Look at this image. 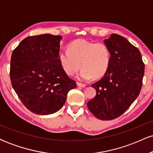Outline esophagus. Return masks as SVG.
<instances>
[{"instance_id":"34e87169","label":"esophagus","mask_w":153,"mask_h":153,"mask_svg":"<svg viewBox=\"0 0 153 153\" xmlns=\"http://www.w3.org/2000/svg\"><path fill=\"white\" fill-rule=\"evenodd\" d=\"M77 85H78V87H81V88H85L86 86V85L85 84H82L81 82H77Z\"/></svg>"}]
</instances>
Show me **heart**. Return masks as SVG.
Returning a JSON list of instances; mask_svg holds the SVG:
<instances>
[{"mask_svg": "<svg viewBox=\"0 0 153 153\" xmlns=\"http://www.w3.org/2000/svg\"><path fill=\"white\" fill-rule=\"evenodd\" d=\"M59 61L63 71L68 75L76 73L82 80L100 78L106 74L109 68L111 52L103 43H95L85 39H77L68 46V51H61Z\"/></svg>", "mask_w": 153, "mask_h": 153, "instance_id": "1", "label": "heart"}]
</instances>
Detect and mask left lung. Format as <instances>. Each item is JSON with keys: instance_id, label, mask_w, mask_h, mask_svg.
<instances>
[{"instance_id": "8db88e82", "label": "left lung", "mask_w": 153, "mask_h": 153, "mask_svg": "<svg viewBox=\"0 0 153 153\" xmlns=\"http://www.w3.org/2000/svg\"><path fill=\"white\" fill-rule=\"evenodd\" d=\"M111 52L108 71L92 84L96 96L87 106L96 118L111 120L121 116L137 98L143 85L145 65L140 50L117 34L103 41Z\"/></svg>"}]
</instances>
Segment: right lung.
Here are the masks:
<instances>
[{"instance_id": "add662e5", "label": "right lung", "mask_w": 153, "mask_h": 153, "mask_svg": "<svg viewBox=\"0 0 153 153\" xmlns=\"http://www.w3.org/2000/svg\"><path fill=\"white\" fill-rule=\"evenodd\" d=\"M61 36H28L13 51L10 78L23 104L33 113L48 115L62 108L76 82L59 61Z\"/></svg>"}]
</instances>
